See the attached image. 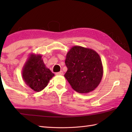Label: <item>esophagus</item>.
I'll list each match as a JSON object with an SVG mask.
<instances>
[{
  "instance_id": "esophagus-1",
  "label": "esophagus",
  "mask_w": 132,
  "mask_h": 132,
  "mask_svg": "<svg viewBox=\"0 0 132 132\" xmlns=\"http://www.w3.org/2000/svg\"><path fill=\"white\" fill-rule=\"evenodd\" d=\"M63 74V72L62 71H61L60 72H56V75H62Z\"/></svg>"
}]
</instances>
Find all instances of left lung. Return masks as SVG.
I'll list each match as a JSON object with an SVG mask.
<instances>
[{
    "label": "left lung",
    "instance_id": "1",
    "mask_svg": "<svg viewBox=\"0 0 132 132\" xmlns=\"http://www.w3.org/2000/svg\"><path fill=\"white\" fill-rule=\"evenodd\" d=\"M65 64L68 71L64 74L75 91L89 93L99 86L103 75L102 62L94 50L74 46L66 54Z\"/></svg>",
    "mask_w": 132,
    "mask_h": 132
}]
</instances>
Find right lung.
Segmentation results:
<instances>
[{
	"label": "right lung",
	"instance_id": "1",
	"mask_svg": "<svg viewBox=\"0 0 132 132\" xmlns=\"http://www.w3.org/2000/svg\"><path fill=\"white\" fill-rule=\"evenodd\" d=\"M54 76L45 64L42 55L32 53L22 70V77L26 85L36 92H40L47 86Z\"/></svg>",
	"mask_w": 132,
	"mask_h": 132
}]
</instances>
